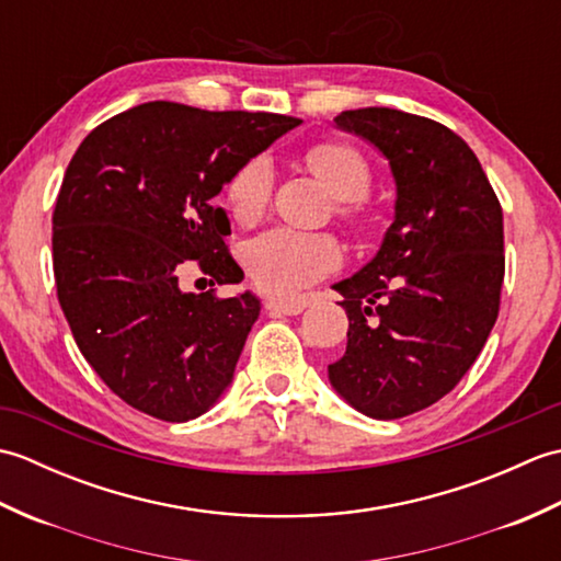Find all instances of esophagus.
Wrapping results in <instances>:
<instances>
[{
  "mask_svg": "<svg viewBox=\"0 0 561 561\" xmlns=\"http://www.w3.org/2000/svg\"><path fill=\"white\" fill-rule=\"evenodd\" d=\"M306 306H308V301L304 299V296H299V299H287V301H284V299H270L265 304V308H267L272 316H299Z\"/></svg>",
  "mask_w": 561,
  "mask_h": 561,
  "instance_id": "obj_1",
  "label": "esophagus"
}]
</instances>
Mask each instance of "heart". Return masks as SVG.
Listing matches in <instances>:
<instances>
[{"mask_svg":"<svg viewBox=\"0 0 561 561\" xmlns=\"http://www.w3.org/2000/svg\"><path fill=\"white\" fill-rule=\"evenodd\" d=\"M306 163L332 195L340 199L344 219L362 217V199L371 190V165L344 141H320L306 151ZM272 195V165L265 157L248 159L226 183L224 197L231 217L253 224L262 217ZM342 248L332 236L272 229L245 250V265L260 289L289 296L337 270Z\"/></svg>","mask_w":561,"mask_h":561,"instance_id":"b5f03b06","label":"heart"}]
</instances>
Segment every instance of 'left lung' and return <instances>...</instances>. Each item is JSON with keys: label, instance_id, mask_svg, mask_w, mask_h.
I'll return each instance as SVG.
<instances>
[{"label": "left lung", "instance_id": "8db88e82", "mask_svg": "<svg viewBox=\"0 0 561 561\" xmlns=\"http://www.w3.org/2000/svg\"><path fill=\"white\" fill-rule=\"evenodd\" d=\"M335 123L383 153L398 199L376 257L332 287L350 330L328 376L354 410L398 420L456 388L490 337L504 214L474 151L446 125L392 108L344 111Z\"/></svg>", "mask_w": 561, "mask_h": 561}]
</instances>
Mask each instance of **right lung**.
Segmentation results:
<instances>
[{
  "label": "right lung",
  "instance_id": "1",
  "mask_svg": "<svg viewBox=\"0 0 561 561\" xmlns=\"http://www.w3.org/2000/svg\"><path fill=\"white\" fill-rule=\"evenodd\" d=\"M299 117L151 101L99 125L71 157L53 211L57 299L83 359L129 408L163 422L207 412L231 383L260 316L245 291H183L243 270L214 197Z\"/></svg>",
  "mask_w": 561,
  "mask_h": 561
}]
</instances>
